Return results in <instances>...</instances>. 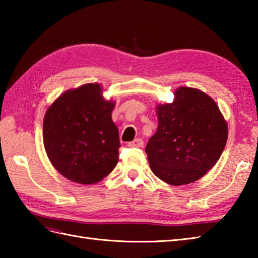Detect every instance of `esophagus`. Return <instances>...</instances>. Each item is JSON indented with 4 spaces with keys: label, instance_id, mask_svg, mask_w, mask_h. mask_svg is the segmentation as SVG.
Returning <instances> with one entry per match:
<instances>
[{
    "label": "esophagus",
    "instance_id": "esophagus-1",
    "mask_svg": "<svg viewBox=\"0 0 258 258\" xmlns=\"http://www.w3.org/2000/svg\"><path fill=\"white\" fill-rule=\"evenodd\" d=\"M143 144H144L143 140H141V139H135L134 141L130 142V143H128V146H130V147H142V146H143Z\"/></svg>",
    "mask_w": 258,
    "mask_h": 258
}]
</instances>
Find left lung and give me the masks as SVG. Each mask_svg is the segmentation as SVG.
<instances>
[{"label": "left lung", "mask_w": 258, "mask_h": 258, "mask_svg": "<svg viewBox=\"0 0 258 258\" xmlns=\"http://www.w3.org/2000/svg\"><path fill=\"white\" fill-rule=\"evenodd\" d=\"M171 104L156 107L158 127L145 152L152 172L171 185L193 183L221 157L227 125L213 98L190 87L175 91Z\"/></svg>", "instance_id": "left-lung-1"}]
</instances>
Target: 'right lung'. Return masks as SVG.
Listing matches in <instances>:
<instances>
[{
	"label": "right lung",
	"instance_id": "obj_1",
	"mask_svg": "<svg viewBox=\"0 0 258 258\" xmlns=\"http://www.w3.org/2000/svg\"><path fill=\"white\" fill-rule=\"evenodd\" d=\"M114 103L100 84H85L59 96L46 111L43 142L53 166L79 184H95L118 162V130Z\"/></svg>",
	"mask_w": 258,
	"mask_h": 258
}]
</instances>
